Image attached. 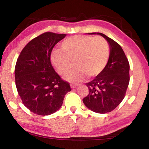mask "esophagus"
<instances>
[{"instance_id": "obj_1", "label": "esophagus", "mask_w": 149, "mask_h": 149, "mask_svg": "<svg viewBox=\"0 0 149 149\" xmlns=\"http://www.w3.org/2000/svg\"><path fill=\"white\" fill-rule=\"evenodd\" d=\"M77 86V85H76V84H70V87H71V88H72V89H74V88H75Z\"/></svg>"}]
</instances>
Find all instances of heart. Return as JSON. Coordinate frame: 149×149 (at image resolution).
I'll use <instances>...</instances> for the list:
<instances>
[{"mask_svg": "<svg viewBox=\"0 0 149 149\" xmlns=\"http://www.w3.org/2000/svg\"><path fill=\"white\" fill-rule=\"evenodd\" d=\"M60 50L52 52L50 61L60 75H65L77 68L65 77L73 83L97 77L102 72L110 56V46L102 37L75 35L68 37L60 44Z\"/></svg>", "mask_w": 149, "mask_h": 149, "instance_id": "obj_1", "label": "heart"}]
</instances>
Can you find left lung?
Instances as JSON below:
<instances>
[{
  "label": "left lung",
  "mask_w": 149,
  "mask_h": 149,
  "mask_svg": "<svg viewBox=\"0 0 149 149\" xmlns=\"http://www.w3.org/2000/svg\"><path fill=\"white\" fill-rule=\"evenodd\" d=\"M97 34L109 43L110 56L101 74L85 84L89 91L83 102L93 112L105 114L115 109L124 99L130 83V64L119 44L101 33Z\"/></svg>",
  "instance_id": "obj_1"
}]
</instances>
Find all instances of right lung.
I'll use <instances>...</instances> for the list:
<instances>
[{"instance_id":"add662e5","label":"right lung","mask_w":149,"mask_h":149,"mask_svg":"<svg viewBox=\"0 0 149 149\" xmlns=\"http://www.w3.org/2000/svg\"><path fill=\"white\" fill-rule=\"evenodd\" d=\"M65 36L43 33L29 41L17 58L15 66L17 93L25 107L34 114H53L71 91L69 83L55 72L50 62L52 49Z\"/></svg>"}]
</instances>
